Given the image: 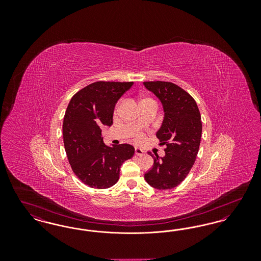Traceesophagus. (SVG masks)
Wrapping results in <instances>:
<instances>
[{"label": "esophagus", "instance_id": "1", "mask_svg": "<svg viewBox=\"0 0 261 261\" xmlns=\"http://www.w3.org/2000/svg\"><path fill=\"white\" fill-rule=\"evenodd\" d=\"M135 153H136V155H143L145 152L143 149H140V148H135Z\"/></svg>", "mask_w": 261, "mask_h": 261}]
</instances>
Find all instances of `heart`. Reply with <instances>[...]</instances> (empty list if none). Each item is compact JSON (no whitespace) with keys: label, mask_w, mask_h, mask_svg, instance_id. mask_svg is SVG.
I'll list each match as a JSON object with an SVG mask.
<instances>
[{"label":"heart","mask_w":261,"mask_h":261,"mask_svg":"<svg viewBox=\"0 0 261 261\" xmlns=\"http://www.w3.org/2000/svg\"><path fill=\"white\" fill-rule=\"evenodd\" d=\"M148 100H153V99H151L150 98H143V99H141V100H140V103H142V102H144V101H148ZM118 107H119V103H116V106H115V108H114V114H116L117 112H118ZM134 139H135L136 142H141V141L144 139V135L139 132V133H136V134L134 135Z\"/></svg>","instance_id":"obj_1"}]
</instances>
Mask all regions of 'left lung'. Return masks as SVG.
I'll list each match as a JSON object with an SVG mask.
<instances>
[{
  "label": "left lung",
  "mask_w": 261,
  "mask_h": 261,
  "mask_svg": "<svg viewBox=\"0 0 261 261\" xmlns=\"http://www.w3.org/2000/svg\"><path fill=\"white\" fill-rule=\"evenodd\" d=\"M144 85L162 100L164 120L156 137L165 146L164 158L149 152L153 166L145 179L149 186L170 190L184 181L196 162L202 130L200 113L194 98L172 82L147 81Z\"/></svg>",
  "instance_id": "left-lung-1"
}]
</instances>
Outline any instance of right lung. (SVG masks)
Masks as SVG:
<instances>
[{
	"label": "right lung",
	"mask_w": 261,
	"mask_h": 261,
	"mask_svg": "<svg viewBox=\"0 0 261 261\" xmlns=\"http://www.w3.org/2000/svg\"><path fill=\"white\" fill-rule=\"evenodd\" d=\"M133 84L94 82L79 90L68 103L62 124L64 149L72 171L87 186H113L119 179L121 164L134 155L132 146L109 147L101 138V127L112 124L116 101Z\"/></svg>",
	"instance_id": "right-lung-1"
}]
</instances>
